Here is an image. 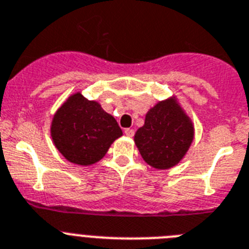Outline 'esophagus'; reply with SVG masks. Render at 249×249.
Wrapping results in <instances>:
<instances>
[{
    "instance_id": "esophagus-1",
    "label": "esophagus",
    "mask_w": 249,
    "mask_h": 249,
    "mask_svg": "<svg viewBox=\"0 0 249 249\" xmlns=\"http://www.w3.org/2000/svg\"><path fill=\"white\" fill-rule=\"evenodd\" d=\"M125 134L128 135L129 138H131V137H134V129H125V131H124Z\"/></svg>"
}]
</instances>
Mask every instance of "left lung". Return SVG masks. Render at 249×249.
Listing matches in <instances>:
<instances>
[{
    "mask_svg": "<svg viewBox=\"0 0 249 249\" xmlns=\"http://www.w3.org/2000/svg\"><path fill=\"white\" fill-rule=\"evenodd\" d=\"M194 139V125L176 99L158 102L145 115L134 142L143 160L157 170H168L182 160Z\"/></svg>",
    "mask_w": 249,
    "mask_h": 249,
    "instance_id": "1",
    "label": "left lung"
}]
</instances>
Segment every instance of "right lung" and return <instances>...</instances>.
<instances>
[{"label":"right lung","instance_id":"obj_1","mask_svg":"<svg viewBox=\"0 0 249 249\" xmlns=\"http://www.w3.org/2000/svg\"><path fill=\"white\" fill-rule=\"evenodd\" d=\"M50 134L67 160L89 166L105 156L123 131L114 116L104 111L99 102L89 101L77 92L58 108Z\"/></svg>","mask_w":249,"mask_h":249}]
</instances>
